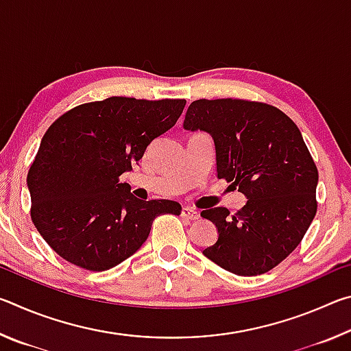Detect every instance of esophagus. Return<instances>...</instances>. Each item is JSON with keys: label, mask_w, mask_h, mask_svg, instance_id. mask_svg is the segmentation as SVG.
Segmentation results:
<instances>
[{"label": "esophagus", "mask_w": 351, "mask_h": 351, "mask_svg": "<svg viewBox=\"0 0 351 351\" xmlns=\"http://www.w3.org/2000/svg\"><path fill=\"white\" fill-rule=\"evenodd\" d=\"M181 217L186 218V219H198V212L190 209V207H182Z\"/></svg>", "instance_id": "obj_1"}]
</instances>
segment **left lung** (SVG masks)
<instances>
[{"label":"left lung","instance_id":"8db88e82","mask_svg":"<svg viewBox=\"0 0 351 351\" xmlns=\"http://www.w3.org/2000/svg\"><path fill=\"white\" fill-rule=\"evenodd\" d=\"M184 130L212 136L217 176L247 198L230 215L226 207L201 212L218 240L203 254L237 276H258L299 246L317 210V167L295 123L268 104L199 99L190 104Z\"/></svg>","mask_w":351,"mask_h":351}]
</instances>
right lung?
Instances as JSON below:
<instances>
[{
    "instance_id": "obj_1",
    "label": "right lung",
    "mask_w": 351,
    "mask_h": 351,
    "mask_svg": "<svg viewBox=\"0 0 351 351\" xmlns=\"http://www.w3.org/2000/svg\"><path fill=\"white\" fill-rule=\"evenodd\" d=\"M184 106V99L108 97L75 106L47 128L27 189L35 228L62 258L88 271L114 268L144 245L154 218L180 215V203L138 199L119 176Z\"/></svg>"
}]
</instances>
